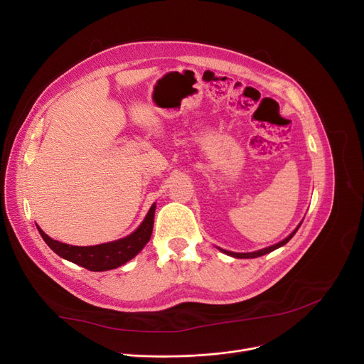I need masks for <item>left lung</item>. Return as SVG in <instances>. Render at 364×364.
I'll list each match as a JSON object with an SVG mask.
<instances>
[{"label": "left lung", "instance_id": "obj_1", "mask_svg": "<svg viewBox=\"0 0 364 364\" xmlns=\"http://www.w3.org/2000/svg\"><path fill=\"white\" fill-rule=\"evenodd\" d=\"M301 225V224H300ZM300 225L289 234L285 240H282V241H279L278 245H274V246H271V247H266V249H262V250H257V252H253V253H234V252H228V250H224V249H220L221 252H224L225 255H230V256H232V257H238V259H252V257H259V256H263V255H266V253H269V252H274L275 249H278V247H281V246H284V245H287L289 240L293 238V235L297 232V230L300 228Z\"/></svg>", "mask_w": 364, "mask_h": 364}]
</instances>
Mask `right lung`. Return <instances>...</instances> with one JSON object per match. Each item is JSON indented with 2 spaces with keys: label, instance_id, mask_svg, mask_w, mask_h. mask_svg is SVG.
<instances>
[{
  "label": "right lung",
  "instance_id": "add662e5",
  "mask_svg": "<svg viewBox=\"0 0 364 364\" xmlns=\"http://www.w3.org/2000/svg\"><path fill=\"white\" fill-rule=\"evenodd\" d=\"M154 216H155V203L151 206L146 218H144V221L134 232L121 240L111 241V243L89 246V247H79V246H70L65 243H60V241L48 237L39 227L38 230L45 243L63 259L70 260L79 266H83V268L89 271L102 272V271L115 269L118 266L124 264L144 247V245L148 243L152 235Z\"/></svg>",
  "mask_w": 364,
  "mask_h": 364
}]
</instances>
